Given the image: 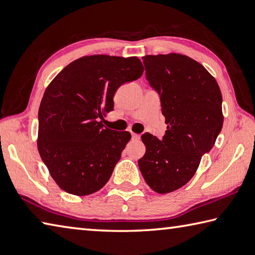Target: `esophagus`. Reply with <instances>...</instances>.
Listing matches in <instances>:
<instances>
[{
	"label": "esophagus",
	"mask_w": 255,
	"mask_h": 255,
	"mask_svg": "<svg viewBox=\"0 0 255 255\" xmlns=\"http://www.w3.org/2000/svg\"><path fill=\"white\" fill-rule=\"evenodd\" d=\"M141 138V136L138 135V134H135V133H132V140L133 141H138Z\"/></svg>",
	"instance_id": "34e87169"
}]
</instances>
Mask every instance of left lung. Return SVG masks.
<instances>
[{
    "instance_id": "left-lung-1",
    "label": "left lung",
    "mask_w": 255,
    "mask_h": 255,
    "mask_svg": "<svg viewBox=\"0 0 255 255\" xmlns=\"http://www.w3.org/2000/svg\"><path fill=\"white\" fill-rule=\"evenodd\" d=\"M146 80L160 95L167 129L162 140L144 133L138 167L147 185L165 194L189 182L223 126L222 94L203 65L176 53L143 56Z\"/></svg>"
}]
</instances>
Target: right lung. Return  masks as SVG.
<instances>
[{
	"instance_id": "right-lung-1",
	"label": "right lung",
	"mask_w": 255,
	"mask_h": 255,
	"mask_svg": "<svg viewBox=\"0 0 255 255\" xmlns=\"http://www.w3.org/2000/svg\"><path fill=\"white\" fill-rule=\"evenodd\" d=\"M143 71L136 56H83L47 86L38 109L37 148L62 190L82 196L107 184L131 134L104 128L100 120L113 111L120 86Z\"/></svg>"
}]
</instances>
